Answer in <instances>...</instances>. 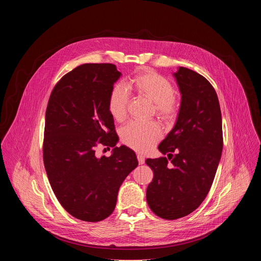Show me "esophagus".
<instances>
[{
  "label": "esophagus",
  "instance_id": "34e87169",
  "mask_svg": "<svg viewBox=\"0 0 261 261\" xmlns=\"http://www.w3.org/2000/svg\"><path fill=\"white\" fill-rule=\"evenodd\" d=\"M137 160H138L139 164H143L144 163V157L142 155H140V154L137 155Z\"/></svg>",
  "mask_w": 261,
  "mask_h": 261
}]
</instances>
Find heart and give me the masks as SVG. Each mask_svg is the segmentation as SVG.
<instances>
[{
    "label": "heart",
    "instance_id": "b5f03b06",
    "mask_svg": "<svg viewBox=\"0 0 261 261\" xmlns=\"http://www.w3.org/2000/svg\"><path fill=\"white\" fill-rule=\"evenodd\" d=\"M128 87L140 97L153 102L156 116L164 122L172 121L178 113V102L173 85L161 74L152 69L138 71L129 80ZM129 94L121 85L111 88L107 98V109L115 121L124 122L128 115ZM121 141L137 152H147L162 136L156 122H131L120 133Z\"/></svg>",
    "mask_w": 261,
    "mask_h": 261
}]
</instances>
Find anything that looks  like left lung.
<instances>
[{
    "label": "left lung",
    "mask_w": 261,
    "mask_h": 261,
    "mask_svg": "<svg viewBox=\"0 0 261 261\" xmlns=\"http://www.w3.org/2000/svg\"><path fill=\"white\" fill-rule=\"evenodd\" d=\"M173 75L181 94L180 107L173 129L158 146L168 159L145 161L154 172L146 189L147 204L166 220L187 216L201 204L212 187L223 148L221 109L213 86L185 67Z\"/></svg>",
    "instance_id": "left-lung-1"
}]
</instances>
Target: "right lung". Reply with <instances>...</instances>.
Returning <instances> with one entry per match:
<instances>
[{"instance_id":"right-lung-1","label":"right lung","mask_w":261,"mask_h":261,"mask_svg":"<svg viewBox=\"0 0 261 261\" xmlns=\"http://www.w3.org/2000/svg\"><path fill=\"white\" fill-rule=\"evenodd\" d=\"M121 76L114 64H84L55 86L46 108L43 162L51 189L73 217L98 222L114 212L118 192L138 165L135 153L116 146L119 137L107 98ZM100 144L114 147L97 159Z\"/></svg>"}]
</instances>
